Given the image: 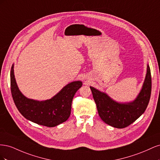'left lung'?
<instances>
[{"label": "left lung", "mask_w": 160, "mask_h": 160, "mask_svg": "<svg viewBox=\"0 0 160 160\" xmlns=\"http://www.w3.org/2000/svg\"><path fill=\"white\" fill-rule=\"evenodd\" d=\"M98 108V113L103 122L116 128H124L133 123L146 111L152 91V77L149 66L141 91L137 98L131 102L115 101L104 92L90 86Z\"/></svg>", "instance_id": "8db88e82"}]
</instances>
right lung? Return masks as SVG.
Wrapping results in <instances>:
<instances>
[{"mask_svg": "<svg viewBox=\"0 0 160 160\" xmlns=\"http://www.w3.org/2000/svg\"><path fill=\"white\" fill-rule=\"evenodd\" d=\"M83 83L71 82L49 99L37 101L28 99L19 90L14 74V64L11 70V89L18 110L27 119L47 127H55L68 119L72 98Z\"/></svg>", "mask_w": 160, "mask_h": 160, "instance_id": "right-lung-1", "label": "right lung"}]
</instances>
